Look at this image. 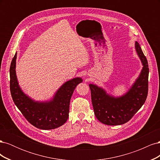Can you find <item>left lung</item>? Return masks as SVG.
<instances>
[{
  "label": "left lung",
  "instance_id": "obj_1",
  "mask_svg": "<svg viewBox=\"0 0 160 160\" xmlns=\"http://www.w3.org/2000/svg\"><path fill=\"white\" fill-rule=\"evenodd\" d=\"M135 49L143 67L136 80L123 95L115 97L103 88L89 84L94 113L100 122L108 125L124 124L132 118L142 107L148 92L149 67L139 43L135 41Z\"/></svg>",
  "mask_w": 160,
  "mask_h": 160
}]
</instances>
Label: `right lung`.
<instances>
[{"instance_id":"right-lung-1","label":"right lung","mask_w":160,"mask_h":160,"mask_svg":"<svg viewBox=\"0 0 160 160\" xmlns=\"http://www.w3.org/2000/svg\"><path fill=\"white\" fill-rule=\"evenodd\" d=\"M17 55V52L10 67V89L14 104L28 122L38 129L48 130L61 126L69 118L71 96L83 79L75 77L66 81L50 100L35 101L24 93L18 84L16 74Z\"/></svg>"}]
</instances>
